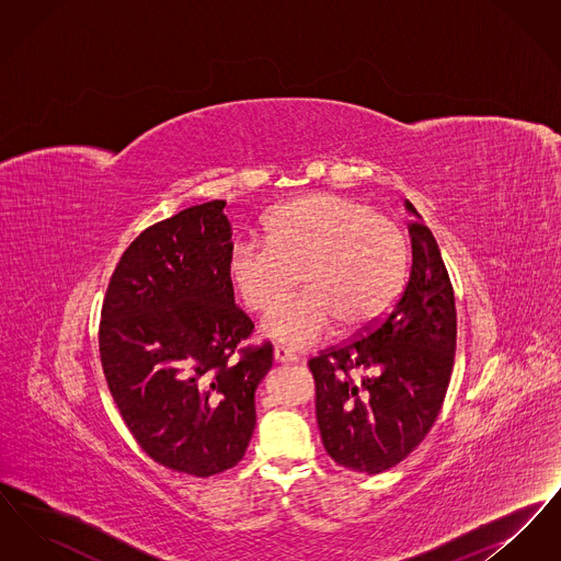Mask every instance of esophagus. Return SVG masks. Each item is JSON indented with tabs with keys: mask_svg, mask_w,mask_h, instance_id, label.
Wrapping results in <instances>:
<instances>
[{
	"mask_svg": "<svg viewBox=\"0 0 561 561\" xmlns=\"http://www.w3.org/2000/svg\"><path fill=\"white\" fill-rule=\"evenodd\" d=\"M273 357H275L277 364H293V362H296V355L286 347L273 348Z\"/></svg>",
	"mask_w": 561,
	"mask_h": 561,
	"instance_id": "34e87169",
	"label": "esophagus"
}]
</instances>
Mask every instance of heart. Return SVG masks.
<instances>
[{"instance_id":"1","label":"heart","mask_w":561,"mask_h":561,"mask_svg":"<svg viewBox=\"0 0 561 561\" xmlns=\"http://www.w3.org/2000/svg\"><path fill=\"white\" fill-rule=\"evenodd\" d=\"M265 231L267 241L231 243L227 277L250 311H267L300 279L305 290L261 323L268 339L311 347L336 323L347 332L370 328L398 300L408 265L405 238L366 204L311 193L279 206Z\"/></svg>"}]
</instances>
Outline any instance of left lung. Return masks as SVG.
Instances as JSON below:
<instances>
[{"instance_id": "1", "label": "left lung", "mask_w": 561, "mask_h": 561, "mask_svg": "<svg viewBox=\"0 0 561 561\" xmlns=\"http://www.w3.org/2000/svg\"><path fill=\"white\" fill-rule=\"evenodd\" d=\"M408 225L412 268L391 313L357 341L313 357L316 410L325 453L376 476L401 462L433 427L456 351L454 290L439 245L416 208ZM369 373L355 383L347 373Z\"/></svg>"}]
</instances>
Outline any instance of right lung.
Listing matches in <instances>:
<instances>
[{
    "mask_svg": "<svg viewBox=\"0 0 561 561\" xmlns=\"http://www.w3.org/2000/svg\"><path fill=\"white\" fill-rule=\"evenodd\" d=\"M225 206L214 199L145 229L113 271L99 330L108 391L134 439L195 478L243 458L254 393L273 366L268 343L240 351L254 323L227 277Z\"/></svg>",
    "mask_w": 561,
    "mask_h": 561,
    "instance_id": "add662e5",
    "label": "right lung"
}]
</instances>
